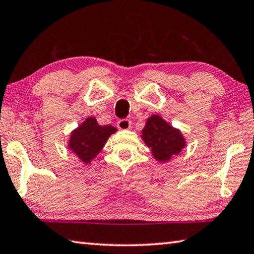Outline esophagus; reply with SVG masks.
I'll return each mask as SVG.
<instances>
[{"label": "esophagus", "mask_w": 254, "mask_h": 254, "mask_svg": "<svg viewBox=\"0 0 254 254\" xmlns=\"http://www.w3.org/2000/svg\"><path fill=\"white\" fill-rule=\"evenodd\" d=\"M117 127L122 130H127L131 127V122L128 119H120L117 123Z\"/></svg>", "instance_id": "34e87169"}]
</instances>
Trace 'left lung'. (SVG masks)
<instances>
[{"label": "left lung", "instance_id": "obj_1", "mask_svg": "<svg viewBox=\"0 0 254 254\" xmlns=\"http://www.w3.org/2000/svg\"><path fill=\"white\" fill-rule=\"evenodd\" d=\"M140 137L159 163L170 162L188 145L182 131L159 115H152L146 119Z\"/></svg>", "mask_w": 254, "mask_h": 254}]
</instances>
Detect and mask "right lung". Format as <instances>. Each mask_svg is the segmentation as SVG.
<instances>
[{"label":"right lung","instance_id":"obj_1","mask_svg":"<svg viewBox=\"0 0 254 254\" xmlns=\"http://www.w3.org/2000/svg\"><path fill=\"white\" fill-rule=\"evenodd\" d=\"M116 131V127L110 125L101 126L95 117L90 116L71 131L68 149L78 157L80 162L89 165L101 152L109 137Z\"/></svg>","mask_w":254,"mask_h":254}]
</instances>
